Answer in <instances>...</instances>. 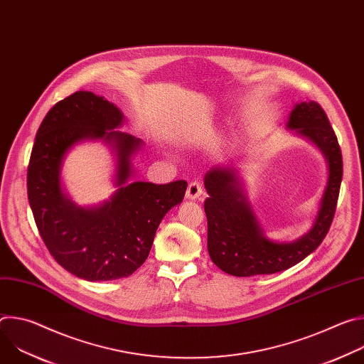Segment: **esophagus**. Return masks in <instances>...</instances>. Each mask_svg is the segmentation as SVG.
<instances>
[{
  "mask_svg": "<svg viewBox=\"0 0 364 364\" xmlns=\"http://www.w3.org/2000/svg\"><path fill=\"white\" fill-rule=\"evenodd\" d=\"M203 194V188H201V184L198 181H191L187 187V191H186V197L188 200H197L200 196Z\"/></svg>",
  "mask_w": 364,
  "mask_h": 364,
  "instance_id": "obj_1",
  "label": "esophagus"
}]
</instances>
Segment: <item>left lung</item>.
<instances>
[{
  "instance_id": "left-lung-1",
  "label": "left lung",
  "mask_w": 364,
  "mask_h": 364,
  "mask_svg": "<svg viewBox=\"0 0 364 364\" xmlns=\"http://www.w3.org/2000/svg\"><path fill=\"white\" fill-rule=\"evenodd\" d=\"M287 128L313 142L328 166L327 186L314 225L299 239L272 242L265 237L235 168L215 167L204 176V187L209 193L204 201L207 249L215 265L233 277L285 271L313 253L330 230L343 177V159L334 129L324 109L314 100L296 103Z\"/></svg>"
}]
</instances>
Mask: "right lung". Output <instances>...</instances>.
I'll return each mask as SVG.
<instances>
[{"mask_svg":"<svg viewBox=\"0 0 364 364\" xmlns=\"http://www.w3.org/2000/svg\"><path fill=\"white\" fill-rule=\"evenodd\" d=\"M114 103L80 90L58 102L43 119L31 151L27 194L38 233L66 271L86 281L132 275L148 257L155 232L170 209L183 201L187 181L128 183L131 157L142 141L115 128L124 124ZM87 139H102L117 152L119 190L99 206H76L61 190L67 151Z\"/></svg>","mask_w":364,"mask_h":364,"instance_id":"obj_1","label":"right lung"}]
</instances>
